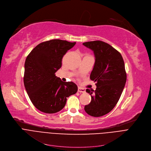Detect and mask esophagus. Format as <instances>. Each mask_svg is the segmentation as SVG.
Returning <instances> with one entry per match:
<instances>
[{
    "mask_svg": "<svg viewBox=\"0 0 151 151\" xmlns=\"http://www.w3.org/2000/svg\"><path fill=\"white\" fill-rule=\"evenodd\" d=\"M78 92L79 93H85V88H81V87H78Z\"/></svg>",
    "mask_w": 151,
    "mask_h": 151,
    "instance_id": "esophagus-1",
    "label": "esophagus"
}]
</instances>
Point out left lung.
Returning <instances> with one entry per match:
<instances>
[{"label": "left lung", "instance_id": "8db88e82", "mask_svg": "<svg viewBox=\"0 0 151 151\" xmlns=\"http://www.w3.org/2000/svg\"><path fill=\"white\" fill-rule=\"evenodd\" d=\"M83 45L94 52L95 63L90 79L96 82L97 86L94 91L86 90L91 101L84 109L90 116L99 117L111 111L120 98L127 80L124 62L120 53L108 43L93 41Z\"/></svg>", "mask_w": 151, "mask_h": 151}]
</instances>
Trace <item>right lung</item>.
Segmentation results:
<instances>
[{
    "label": "right lung",
    "mask_w": 151,
    "mask_h": 151,
    "mask_svg": "<svg viewBox=\"0 0 151 151\" xmlns=\"http://www.w3.org/2000/svg\"><path fill=\"white\" fill-rule=\"evenodd\" d=\"M76 43L61 40L42 42L27 57L24 83L31 102L40 111L57 113L63 109L68 97L77 93L74 83L55 76L64 55Z\"/></svg>",
    "instance_id": "add662e5"
}]
</instances>
